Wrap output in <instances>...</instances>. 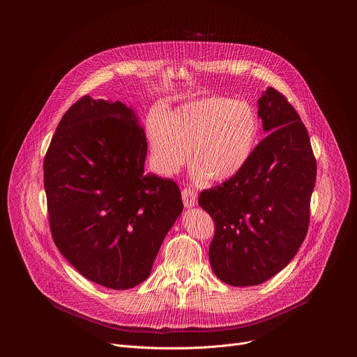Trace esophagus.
I'll return each instance as SVG.
<instances>
[{"mask_svg":"<svg viewBox=\"0 0 357 357\" xmlns=\"http://www.w3.org/2000/svg\"><path fill=\"white\" fill-rule=\"evenodd\" d=\"M182 200L185 208H193L197 202V193L196 190H193L190 186H186L182 190Z\"/></svg>","mask_w":357,"mask_h":357,"instance_id":"1","label":"esophagus"}]
</instances>
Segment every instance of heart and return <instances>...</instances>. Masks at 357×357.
Masks as SVG:
<instances>
[{
  "instance_id": "heart-1",
  "label": "heart",
  "mask_w": 357,
  "mask_h": 357,
  "mask_svg": "<svg viewBox=\"0 0 357 357\" xmlns=\"http://www.w3.org/2000/svg\"><path fill=\"white\" fill-rule=\"evenodd\" d=\"M148 135L164 174L178 172L192 151V167L208 181L223 182L248 161L259 135V120L248 105L215 96L189 101L165 120L154 117Z\"/></svg>"
}]
</instances>
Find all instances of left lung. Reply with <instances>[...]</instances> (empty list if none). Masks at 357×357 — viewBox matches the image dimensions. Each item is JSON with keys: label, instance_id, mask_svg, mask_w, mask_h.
I'll list each match as a JSON object with an SVG mask.
<instances>
[{"label": "left lung", "instance_id": "left-lung-1", "mask_svg": "<svg viewBox=\"0 0 357 357\" xmlns=\"http://www.w3.org/2000/svg\"><path fill=\"white\" fill-rule=\"evenodd\" d=\"M259 117L268 135L240 172L199 196L215 222L212 270L234 287L259 285L295 257L308 231L317 181L308 131L287 97L268 87L259 98Z\"/></svg>", "mask_w": 357, "mask_h": 357}]
</instances>
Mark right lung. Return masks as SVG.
I'll return each mask as SVG.
<instances>
[{
    "label": "right lung",
    "instance_id": "1",
    "mask_svg": "<svg viewBox=\"0 0 357 357\" xmlns=\"http://www.w3.org/2000/svg\"><path fill=\"white\" fill-rule=\"evenodd\" d=\"M145 158L134 110L84 96L62 117L43 160L54 241L83 277L106 288L148 278L183 209L178 185L145 174Z\"/></svg>",
    "mask_w": 357,
    "mask_h": 357
}]
</instances>
